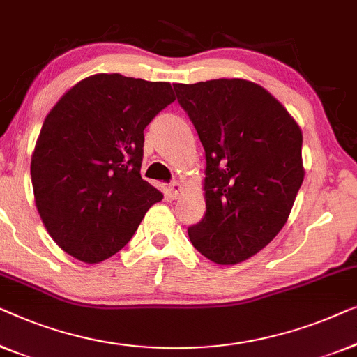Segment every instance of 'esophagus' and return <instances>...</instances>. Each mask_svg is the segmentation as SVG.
Wrapping results in <instances>:
<instances>
[{
	"instance_id": "34e87169",
	"label": "esophagus",
	"mask_w": 357,
	"mask_h": 357,
	"mask_svg": "<svg viewBox=\"0 0 357 357\" xmlns=\"http://www.w3.org/2000/svg\"><path fill=\"white\" fill-rule=\"evenodd\" d=\"M181 190H183V185H181L178 181H173V183H169L168 185V192H169V197L172 199H178Z\"/></svg>"
}]
</instances>
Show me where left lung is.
<instances>
[{"mask_svg":"<svg viewBox=\"0 0 357 357\" xmlns=\"http://www.w3.org/2000/svg\"><path fill=\"white\" fill-rule=\"evenodd\" d=\"M205 150V215L188 228L195 249L231 265L262 250L304 179L303 132L283 105L243 79L173 84Z\"/></svg>","mask_w":357,"mask_h":357,"instance_id":"8db88e82","label":"left lung"}]
</instances>
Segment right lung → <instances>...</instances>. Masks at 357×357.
I'll return each mask as SVG.
<instances>
[{"label":"right lung","instance_id":"obj_1","mask_svg":"<svg viewBox=\"0 0 357 357\" xmlns=\"http://www.w3.org/2000/svg\"><path fill=\"white\" fill-rule=\"evenodd\" d=\"M174 100L168 82L95 74L48 113L30 176L45 228L64 252L87 264L112 257L163 199L140 176L144 129Z\"/></svg>","mask_w":357,"mask_h":357}]
</instances>
